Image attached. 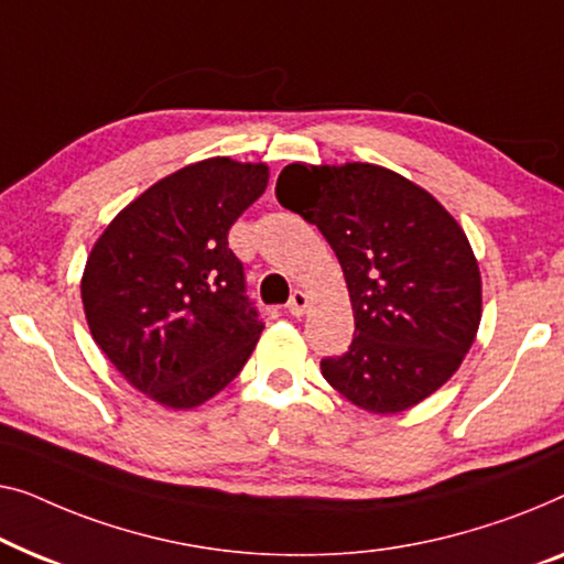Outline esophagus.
Returning <instances> with one entry per match:
<instances>
[{"label":"esophagus","instance_id":"esophagus-1","mask_svg":"<svg viewBox=\"0 0 564 564\" xmlns=\"http://www.w3.org/2000/svg\"><path fill=\"white\" fill-rule=\"evenodd\" d=\"M307 307H310V297L305 295V292H295V295L290 297V302H288V310H290V315H295V317H300V315H305L307 313Z\"/></svg>","mask_w":564,"mask_h":564}]
</instances>
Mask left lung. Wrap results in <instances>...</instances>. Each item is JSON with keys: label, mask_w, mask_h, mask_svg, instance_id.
Returning a JSON list of instances; mask_svg holds the SVG:
<instances>
[{"label": "left lung", "mask_w": 564, "mask_h": 564, "mask_svg": "<svg viewBox=\"0 0 564 564\" xmlns=\"http://www.w3.org/2000/svg\"><path fill=\"white\" fill-rule=\"evenodd\" d=\"M276 200L336 251L354 307V343L321 371L350 404L397 414L460 369L484 315L478 259L435 195L371 162H292Z\"/></svg>", "instance_id": "8db88e82"}]
</instances>
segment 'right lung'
<instances>
[{"mask_svg":"<svg viewBox=\"0 0 564 564\" xmlns=\"http://www.w3.org/2000/svg\"><path fill=\"white\" fill-rule=\"evenodd\" d=\"M267 183V162H193L121 208L86 259L91 338L127 383L167 410L224 391L262 336L228 228Z\"/></svg>","mask_w":564,"mask_h":564,"instance_id":"add662e5","label":"right lung"}]
</instances>
